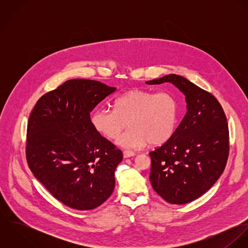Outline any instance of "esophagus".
I'll return each mask as SVG.
<instances>
[{"label": "esophagus", "instance_id": "1", "mask_svg": "<svg viewBox=\"0 0 248 248\" xmlns=\"http://www.w3.org/2000/svg\"><path fill=\"white\" fill-rule=\"evenodd\" d=\"M136 154L133 152V151H128V150H125L124 152H123V156L125 157V158H128V157H132V156H134Z\"/></svg>", "mask_w": 248, "mask_h": 248}]
</instances>
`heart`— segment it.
<instances>
[{
    "label": "heart",
    "mask_w": 248,
    "mask_h": 248,
    "mask_svg": "<svg viewBox=\"0 0 248 248\" xmlns=\"http://www.w3.org/2000/svg\"><path fill=\"white\" fill-rule=\"evenodd\" d=\"M114 110L97 108L92 115L93 129L108 140H115L126 128L117 144L128 149H141L148 143L159 146L169 141L177 127L179 106L168 93L130 90L113 102Z\"/></svg>",
    "instance_id": "heart-1"
}]
</instances>
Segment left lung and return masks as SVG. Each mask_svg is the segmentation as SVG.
<instances>
[{
    "label": "left lung",
    "instance_id": "1",
    "mask_svg": "<svg viewBox=\"0 0 248 248\" xmlns=\"http://www.w3.org/2000/svg\"><path fill=\"white\" fill-rule=\"evenodd\" d=\"M172 83L185 95L187 112L173 138L151 156L150 181L167 202L184 204L207 192L222 174L229 155L225 113L217 98L177 74L147 81Z\"/></svg>",
    "mask_w": 248,
    "mask_h": 248
}]
</instances>
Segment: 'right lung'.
<instances>
[{
	"label": "right lung",
	"mask_w": 248,
	"mask_h": 248,
	"mask_svg": "<svg viewBox=\"0 0 248 248\" xmlns=\"http://www.w3.org/2000/svg\"><path fill=\"white\" fill-rule=\"evenodd\" d=\"M116 88L71 79L44 94L28 122L26 155L34 177L76 210L101 205L114 189L122 152L97 133L90 112Z\"/></svg>",
	"instance_id": "obj_1"
}]
</instances>
